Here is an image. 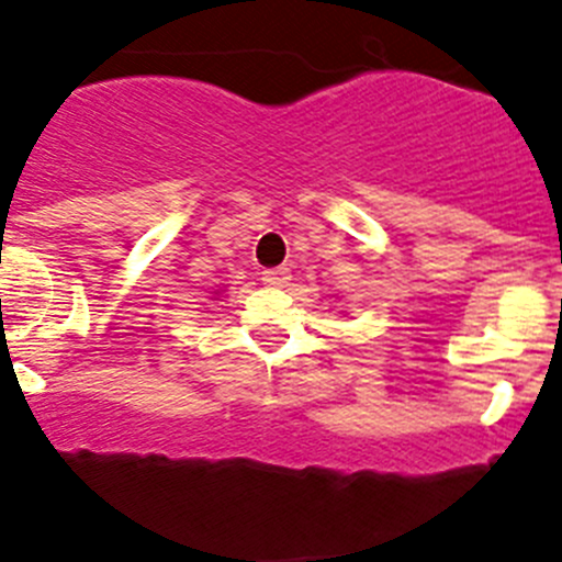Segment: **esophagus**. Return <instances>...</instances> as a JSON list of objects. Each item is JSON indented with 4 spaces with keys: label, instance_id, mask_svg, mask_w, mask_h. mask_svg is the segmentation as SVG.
Wrapping results in <instances>:
<instances>
[{
    "label": "esophagus",
    "instance_id": "obj_1",
    "mask_svg": "<svg viewBox=\"0 0 562 562\" xmlns=\"http://www.w3.org/2000/svg\"><path fill=\"white\" fill-rule=\"evenodd\" d=\"M288 280H291V271L288 269H271V271H263V282L269 288H282L288 285Z\"/></svg>",
    "mask_w": 562,
    "mask_h": 562
}]
</instances>
